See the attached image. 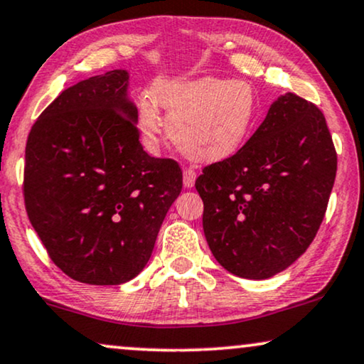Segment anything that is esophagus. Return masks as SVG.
Returning <instances> with one entry per match:
<instances>
[{"label":"esophagus","mask_w":364,"mask_h":364,"mask_svg":"<svg viewBox=\"0 0 364 364\" xmlns=\"http://www.w3.org/2000/svg\"><path fill=\"white\" fill-rule=\"evenodd\" d=\"M195 181H196V171L191 168H186L185 171H183V185H185V188H193L195 186Z\"/></svg>","instance_id":"1"}]
</instances>
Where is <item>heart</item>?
<instances>
[{
    "label": "heart",
    "instance_id": "b5f03b06",
    "mask_svg": "<svg viewBox=\"0 0 364 364\" xmlns=\"http://www.w3.org/2000/svg\"><path fill=\"white\" fill-rule=\"evenodd\" d=\"M153 98L174 146L196 163L223 161L238 153L258 113L253 86L243 80H163L154 86ZM138 124L148 143L159 141L163 123L151 101L139 105Z\"/></svg>",
    "mask_w": 364,
    "mask_h": 364
}]
</instances>
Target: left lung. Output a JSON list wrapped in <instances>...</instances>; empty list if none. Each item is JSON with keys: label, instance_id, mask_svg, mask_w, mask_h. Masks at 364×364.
<instances>
[{"label": "left lung", "instance_id": "obj_1", "mask_svg": "<svg viewBox=\"0 0 364 364\" xmlns=\"http://www.w3.org/2000/svg\"><path fill=\"white\" fill-rule=\"evenodd\" d=\"M336 163L321 111L293 93L279 96L245 146L195 183L218 263L246 279L291 266L319 230Z\"/></svg>", "mask_w": 364, "mask_h": 364}]
</instances>
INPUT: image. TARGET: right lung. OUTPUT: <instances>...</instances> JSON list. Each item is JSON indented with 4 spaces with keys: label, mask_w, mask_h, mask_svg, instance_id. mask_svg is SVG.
Wrapping results in <instances>:
<instances>
[{
    "label": "right lung",
    "mask_w": 364,
    "mask_h": 364,
    "mask_svg": "<svg viewBox=\"0 0 364 364\" xmlns=\"http://www.w3.org/2000/svg\"><path fill=\"white\" fill-rule=\"evenodd\" d=\"M126 70L88 77L40 114L26 141L24 205L58 268L113 287L141 273L179 196L176 161L139 143Z\"/></svg>",
    "instance_id": "obj_1"
}]
</instances>
